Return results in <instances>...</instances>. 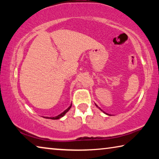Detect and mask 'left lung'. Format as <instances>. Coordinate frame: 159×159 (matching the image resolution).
<instances>
[{"instance_id":"1","label":"left lung","mask_w":159,"mask_h":159,"mask_svg":"<svg viewBox=\"0 0 159 159\" xmlns=\"http://www.w3.org/2000/svg\"><path fill=\"white\" fill-rule=\"evenodd\" d=\"M95 105H96V107H98V105H97V104H95ZM98 108H99V109H100L102 111H103V112H104V114H107V115H108V116H111V115H110V114H107V113H106V112H104V111H102V109H101L100 108H99V107H98Z\"/></svg>"}]
</instances>
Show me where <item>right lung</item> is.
I'll return each mask as SVG.
<instances>
[{"label":"right lung","mask_w":159,"mask_h":159,"mask_svg":"<svg viewBox=\"0 0 159 159\" xmlns=\"http://www.w3.org/2000/svg\"><path fill=\"white\" fill-rule=\"evenodd\" d=\"M72 106V104H70V106L67 108L66 110H64V111L63 112H61L60 114H59L58 116H54V117H48V116H44L43 118H48V119H52V120H57V119H60V118L63 117L64 115H65L66 114V112L69 111V110L71 109V107Z\"/></svg>","instance_id":"add662e5"}]
</instances>
